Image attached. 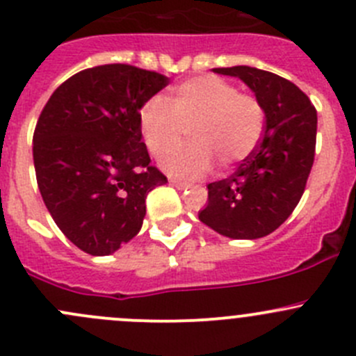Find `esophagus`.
<instances>
[{
    "instance_id": "34e87169",
    "label": "esophagus",
    "mask_w": 356,
    "mask_h": 356,
    "mask_svg": "<svg viewBox=\"0 0 356 356\" xmlns=\"http://www.w3.org/2000/svg\"><path fill=\"white\" fill-rule=\"evenodd\" d=\"M170 184L174 186V188H177V189H188V188H189L188 182L177 181V179H170Z\"/></svg>"
}]
</instances>
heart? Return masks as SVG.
Here are the masks:
<instances>
[{"label":"heart","mask_w":356,"mask_h":356,"mask_svg":"<svg viewBox=\"0 0 356 356\" xmlns=\"http://www.w3.org/2000/svg\"><path fill=\"white\" fill-rule=\"evenodd\" d=\"M140 134L154 156L184 140L187 130L193 144L161 158L172 175L198 179L216 165L229 167L252 154L264 129V111L252 95L217 76H198L179 85L167 99L151 97L140 108Z\"/></svg>","instance_id":"obj_1"}]
</instances>
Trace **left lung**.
Instances as JSON below:
<instances>
[{"label":"left lung","instance_id":"8db88e82","mask_svg":"<svg viewBox=\"0 0 356 356\" xmlns=\"http://www.w3.org/2000/svg\"><path fill=\"white\" fill-rule=\"evenodd\" d=\"M236 76L255 94L266 122L259 146L233 175L210 182L200 220L234 240L273 233L305 193L316 146V109L289 79L248 65L216 67Z\"/></svg>","mask_w":356,"mask_h":356}]
</instances>
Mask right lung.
I'll return each instance as SVG.
<instances>
[{
	"label": "right lung",
	"instance_id": "right-lung-1",
	"mask_svg": "<svg viewBox=\"0 0 356 356\" xmlns=\"http://www.w3.org/2000/svg\"><path fill=\"white\" fill-rule=\"evenodd\" d=\"M167 85L136 65H97L65 79L38 118V188L58 229L86 254L109 255L132 240L147 193L167 182L139 127L140 108Z\"/></svg>",
	"mask_w": 356,
	"mask_h": 356
}]
</instances>
